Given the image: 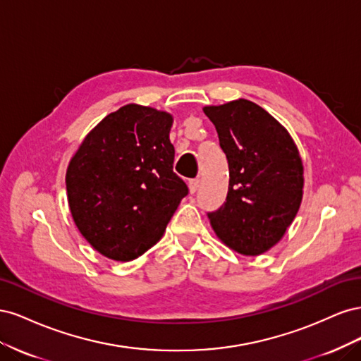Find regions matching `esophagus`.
Masks as SVG:
<instances>
[{"instance_id": "esophagus-1", "label": "esophagus", "mask_w": 361, "mask_h": 361, "mask_svg": "<svg viewBox=\"0 0 361 361\" xmlns=\"http://www.w3.org/2000/svg\"><path fill=\"white\" fill-rule=\"evenodd\" d=\"M199 185H200V179H191V180H190V183H188V188H190V192H191V194H194L195 191H197V188H199Z\"/></svg>"}]
</instances>
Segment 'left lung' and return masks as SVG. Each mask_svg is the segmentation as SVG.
<instances>
[{"label": "left lung", "mask_w": 361, "mask_h": 361, "mask_svg": "<svg viewBox=\"0 0 361 361\" xmlns=\"http://www.w3.org/2000/svg\"><path fill=\"white\" fill-rule=\"evenodd\" d=\"M228 162L224 204L209 212L215 235L239 255L274 247L302 200L304 167L288 129L247 99L203 108Z\"/></svg>", "instance_id": "left-lung-1"}]
</instances>
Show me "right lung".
Returning <instances> with one entry per match:
<instances>
[{
	"instance_id": "add662e5",
	"label": "right lung",
	"mask_w": 361,
	"mask_h": 361,
	"mask_svg": "<svg viewBox=\"0 0 361 361\" xmlns=\"http://www.w3.org/2000/svg\"><path fill=\"white\" fill-rule=\"evenodd\" d=\"M173 116L128 104L75 152L66 190L73 221L96 251L129 262L154 247L188 187L173 171Z\"/></svg>"
}]
</instances>
